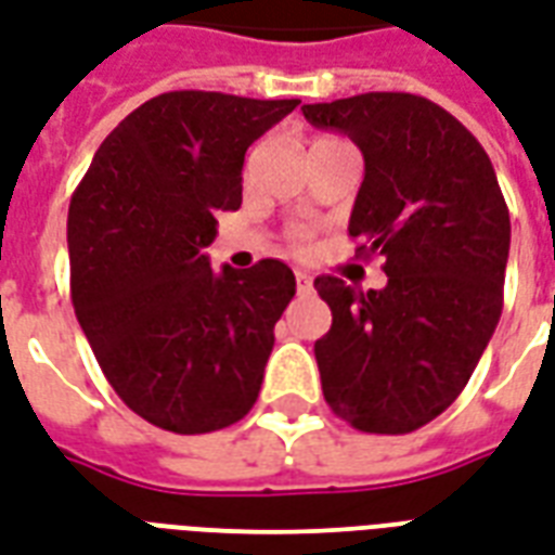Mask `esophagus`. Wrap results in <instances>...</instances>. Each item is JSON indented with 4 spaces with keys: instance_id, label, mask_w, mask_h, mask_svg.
<instances>
[{
    "instance_id": "34e87169",
    "label": "esophagus",
    "mask_w": 555,
    "mask_h": 555,
    "mask_svg": "<svg viewBox=\"0 0 555 555\" xmlns=\"http://www.w3.org/2000/svg\"><path fill=\"white\" fill-rule=\"evenodd\" d=\"M311 285H314V282H311L309 273H297V291H299V294H309Z\"/></svg>"
}]
</instances>
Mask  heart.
<instances>
[{"label":"heart","mask_w":555,"mask_h":555,"mask_svg":"<svg viewBox=\"0 0 555 555\" xmlns=\"http://www.w3.org/2000/svg\"><path fill=\"white\" fill-rule=\"evenodd\" d=\"M318 141H323V138H318ZM311 143H314V141H311ZM294 244H302V235H294Z\"/></svg>","instance_id":"b5f03b06"}]
</instances>
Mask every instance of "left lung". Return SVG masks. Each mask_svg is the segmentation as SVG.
Instances as JSON below:
<instances>
[{
    "mask_svg": "<svg viewBox=\"0 0 555 555\" xmlns=\"http://www.w3.org/2000/svg\"><path fill=\"white\" fill-rule=\"evenodd\" d=\"M302 114L364 155L350 237L359 256L385 258L388 276L382 291L314 279L332 309L314 344L323 397L361 433H414L462 393L496 330L506 199L479 141L424 96L359 93Z\"/></svg>",
    "mask_w": 555,
    "mask_h": 555,
    "instance_id": "8db88e82",
    "label": "left lung"
}]
</instances>
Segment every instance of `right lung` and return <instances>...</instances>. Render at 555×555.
Returning a JSON list of instances; mask_svg holds the SVG:
<instances>
[{"label": "right lung", "mask_w": 555, "mask_h": 555, "mask_svg": "<svg viewBox=\"0 0 555 555\" xmlns=\"http://www.w3.org/2000/svg\"><path fill=\"white\" fill-rule=\"evenodd\" d=\"M297 105L162 93L102 141L69 199L81 332L122 403L167 433H217L258 400L297 279L276 258L215 273L205 246L217 215L241 205L249 143Z\"/></svg>", "instance_id": "1"}]
</instances>
